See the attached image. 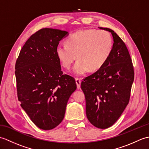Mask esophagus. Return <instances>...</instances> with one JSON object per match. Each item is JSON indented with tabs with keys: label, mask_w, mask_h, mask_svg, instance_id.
I'll use <instances>...</instances> for the list:
<instances>
[{
	"label": "esophagus",
	"mask_w": 149,
	"mask_h": 149,
	"mask_svg": "<svg viewBox=\"0 0 149 149\" xmlns=\"http://www.w3.org/2000/svg\"><path fill=\"white\" fill-rule=\"evenodd\" d=\"M75 83H76L77 88H80V87H81V78H78V77L75 78Z\"/></svg>",
	"instance_id": "1"
}]
</instances>
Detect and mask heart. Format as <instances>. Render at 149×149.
Masks as SVG:
<instances>
[{
  "label": "heart",
  "instance_id": "obj_1",
  "mask_svg": "<svg viewBox=\"0 0 149 149\" xmlns=\"http://www.w3.org/2000/svg\"><path fill=\"white\" fill-rule=\"evenodd\" d=\"M113 40L106 31L87 29L77 31L66 39V44L56 47V54L61 65L73 68L75 75H83L88 70L96 71L105 64L111 54Z\"/></svg>",
  "mask_w": 149,
  "mask_h": 149
}]
</instances>
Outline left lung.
<instances>
[{
	"mask_svg": "<svg viewBox=\"0 0 149 149\" xmlns=\"http://www.w3.org/2000/svg\"><path fill=\"white\" fill-rule=\"evenodd\" d=\"M111 33L112 52L102 67L84 79L81 87L86 99V113L91 124L99 129L113 125L129 103L134 73L125 43L115 31Z\"/></svg>",
	"mask_w": 149,
	"mask_h": 149,
	"instance_id": "8db88e82",
	"label": "left lung"
}]
</instances>
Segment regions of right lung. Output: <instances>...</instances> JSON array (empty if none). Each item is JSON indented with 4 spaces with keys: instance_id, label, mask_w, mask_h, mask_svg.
Returning a JSON list of instances; mask_svg holds the SVG:
<instances>
[{
    "instance_id": "right-lung-1",
    "label": "right lung",
    "mask_w": 149,
    "mask_h": 149,
    "mask_svg": "<svg viewBox=\"0 0 149 149\" xmlns=\"http://www.w3.org/2000/svg\"><path fill=\"white\" fill-rule=\"evenodd\" d=\"M68 33L44 28L31 35L15 64L20 106L43 130L57 127L64 118L66 104L76 90L75 79L63 74L56 47Z\"/></svg>"
}]
</instances>
